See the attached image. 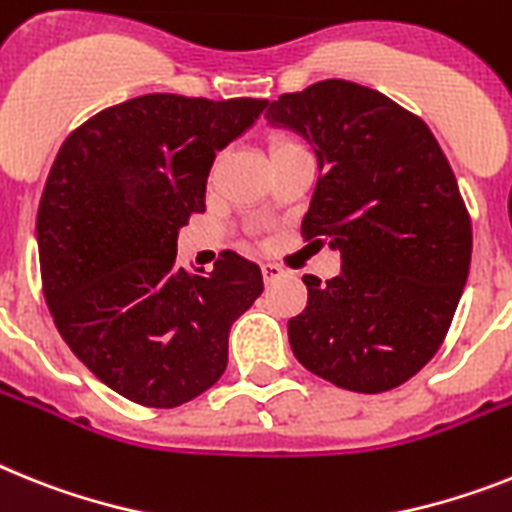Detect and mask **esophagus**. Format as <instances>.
<instances>
[{"mask_svg":"<svg viewBox=\"0 0 512 512\" xmlns=\"http://www.w3.org/2000/svg\"><path fill=\"white\" fill-rule=\"evenodd\" d=\"M283 273H286V270L281 268V265H276V263H263V278L265 281H276V278H281Z\"/></svg>","mask_w":512,"mask_h":512,"instance_id":"1","label":"esophagus"}]
</instances>
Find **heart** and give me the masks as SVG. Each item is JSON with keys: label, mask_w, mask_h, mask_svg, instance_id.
I'll use <instances>...</instances> for the list:
<instances>
[{"label": "heart", "mask_w": 512, "mask_h": 512, "mask_svg": "<svg viewBox=\"0 0 512 512\" xmlns=\"http://www.w3.org/2000/svg\"><path fill=\"white\" fill-rule=\"evenodd\" d=\"M268 150H270V158H281V156H289V153H299V150L304 148L296 143V140H291V137L273 135L268 140Z\"/></svg>", "instance_id": "obj_1"}]
</instances>
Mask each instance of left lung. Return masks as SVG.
<instances>
[{
  "label": "left lung",
  "mask_w": 512,
  "mask_h": 512,
  "mask_svg": "<svg viewBox=\"0 0 512 512\" xmlns=\"http://www.w3.org/2000/svg\"><path fill=\"white\" fill-rule=\"evenodd\" d=\"M265 114L320 161L304 242L341 252V276L302 278L294 356L354 393L398 388L448 336L471 265V216L448 158L416 114L349 80L283 93Z\"/></svg>",
  "instance_id": "1"
}]
</instances>
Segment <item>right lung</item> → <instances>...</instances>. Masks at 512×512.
<instances>
[{
	"label": "right lung",
	"mask_w": 512,
	"mask_h": 512,
	"mask_svg": "<svg viewBox=\"0 0 512 512\" xmlns=\"http://www.w3.org/2000/svg\"><path fill=\"white\" fill-rule=\"evenodd\" d=\"M263 98L150 93L67 135L38 205V263L59 336L101 382L174 409L221 380L229 330L263 294V273L221 252L210 273L176 265V236L205 210L221 148Z\"/></svg>",
	"instance_id": "obj_1"
}]
</instances>
